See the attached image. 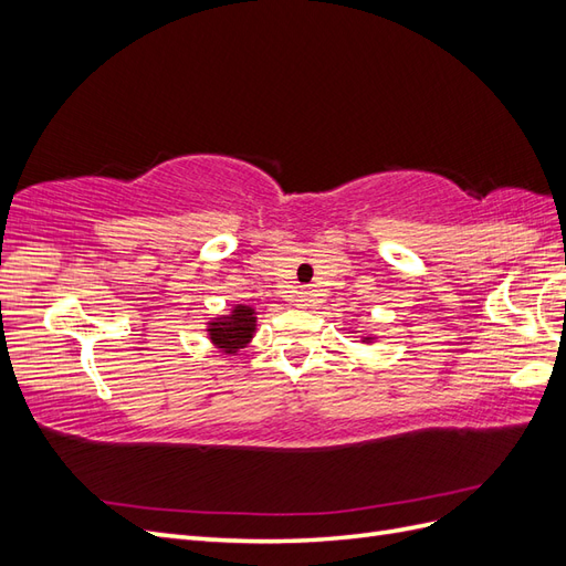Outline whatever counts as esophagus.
<instances>
[{"instance_id":"34e87169","label":"esophagus","mask_w":566,"mask_h":566,"mask_svg":"<svg viewBox=\"0 0 566 566\" xmlns=\"http://www.w3.org/2000/svg\"><path fill=\"white\" fill-rule=\"evenodd\" d=\"M304 297H306V293H300V302H306Z\"/></svg>"}]
</instances>
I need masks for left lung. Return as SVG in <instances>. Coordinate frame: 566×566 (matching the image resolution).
Here are the masks:
<instances>
[{
	"label": "left lung",
	"mask_w": 566,
	"mask_h": 566,
	"mask_svg": "<svg viewBox=\"0 0 566 566\" xmlns=\"http://www.w3.org/2000/svg\"><path fill=\"white\" fill-rule=\"evenodd\" d=\"M366 339H370V337H366Z\"/></svg>",
	"instance_id": "left-lung-1"
}]
</instances>
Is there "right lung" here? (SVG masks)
Instances as JSON below:
<instances>
[{"instance_id":"right-lung-1","label":"right lung","mask_w":566,"mask_h":566,"mask_svg":"<svg viewBox=\"0 0 566 566\" xmlns=\"http://www.w3.org/2000/svg\"><path fill=\"white\" fill-rule=\"evenodd\" d=\"M254 310L245 304H235V310L229 316H221L210 323V339L221 352H238L243 349L252 333H254Z\"/></svg>"}]
</instances>
